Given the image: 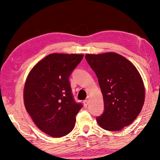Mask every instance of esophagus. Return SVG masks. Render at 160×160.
Returning a JSON list of instances; mask_svg holds the SVG:
<instances>
[{
	"label": "esophagus",
	"mask_w": 160,
	"mask_h": 160,
	"mask_svg": "<svg viewBox=\"0 0 160 160\" xmlns=\"http://www.w3.org/2000/svg\"><path fill=\"white\" fill-rule=\"evenodd\" d=\"M83 105H84V107H87V106L88 105V104H89V101H88V99H86V100L83 101Z\"/></svg>",
	"instance_id": "1"
}]
</instances>
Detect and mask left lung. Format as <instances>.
<instances>
[{"label": "left lung", "mask_w": 160, "mask_h": 160, "mask_svg": "<svg viewBox=\"0 0 160 160\" xmlns=\"http://www.w3.org/2000/svg\"><path fill=\"white\" fill-rule=\"evenodd\" d=\"M103 94L104 109L97 122L107 131H119L133 122L144 102L143 81L136 67L116 53L87 54Z\"/></svg>", "instance_id": "obj_1"}]
</instances>
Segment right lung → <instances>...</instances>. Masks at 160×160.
Returning a JSON list of instances; mask_svg holds the SVG:
<instances>
[{
  "label": "right lung",
  "mask_w": 160,
  "mask_h": 160,
  "mask_svg": "<svg viewBox=\"0 0 160 160\" xmlns=\"http://www.w3.org/2000/svg\"><path fill=\"white\" fill-rule=\"evenodd\" d=\"M83 57L82 54L51 53L39 61L27 77L25 107L36 126L51 137L58 138L69 134L76 115L83 107L73 99L68 79Z\"/></svg>",
  "instance_id": "right-lung-1"
}]
</instances>
